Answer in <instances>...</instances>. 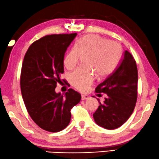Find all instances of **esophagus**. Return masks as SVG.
<instances>
[{"label": "esophagus", "instance_id": "obj_1", "mask_svg": "<svg viewBox=\"0 0 159 159\" xmlns=\"http://www.w3.org/2000/svg\"><path fill=\"white\" fill-rule=\"evenodd\" d=\"M89 98V97L88 95H82L81 96V100H86L88 99Z\"/></svg>", "mask_w": 159, "mask_h": 159}]
</instances>
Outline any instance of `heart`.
Returning a JSON list of instances; mask_svg holds the SVG:
<instances>
[{"mask_svg":"<svg viewBox=\"0 0 159 159\" xmlns=\"http://www.w3.org/2000/svg\"><path fill=\"white\" fill-rule=\"evenodd\" d=\"M122 45L97 34H87L75 42L63 60L67 69L74 68L81 57H86L88 68H79L69 74L70 84L80 91H86L93 84L94 72L99 79L111 75L119 65Z\"/></svg>","mask_w":159,"mask_h":159,"instance_id":"b5f03b06","label":"heart"}]
</instances>
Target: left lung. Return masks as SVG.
Returning <instances> with one entry per match:
<instances>
[{
  "label": "left lung",
  "mask_w": 159,
  "mask_h": 159,
  "mask_svg": "<svg viewBox=\"0 0 159 159\" xmlns=\"http://www.w3.org/2000/svg\"><path fill=\"white\" fill-rule=\"evenodd\" d=\"M97 93L107 97L93 114L96 123L114 129L123 125L135 109L138 98V68L135 60L125 51L120 63L107 79L97 86Z\"/></svg>",
  "instance_id": "obj_1"
}]
</instances>
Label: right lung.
<instances>
[{"mask_svg":"<svg viewBox=\"0 0 159 159\" xmlns=\"http://www.w3.org/2000/svg\"><path fill=\"white\" fill-rule=\"evenodd\" d=\"M76 33L47 35L30 46L22 63L20 85L29 115L40 128L56 133L66 128L71 109L81 96L72 89L65 96L55 91L64 73L65 52ZM64 80V79H62Z\"/></svg>","mask_w":159,"mask_h":159,"instance_id":"right-lung-1","label":"right lung"}]
</instances>
